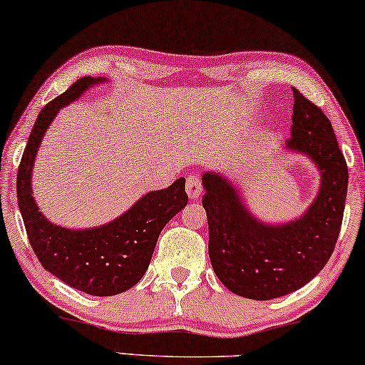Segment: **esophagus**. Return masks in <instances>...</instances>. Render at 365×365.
<instances>
[{
    "label": "esophagus",
    "instance_id": "1",
    "mask_svg": "<svg viewBox=\"0 0 365 365\" xmlns=\"http://www.w3.org/2000/svg\"><path fill=\"white\" fill-rule=\"evenodd\" d=\"M186 192L191 201H196L201 196L202 192V186H201V179L197 176H189L186 179Z\"/></svg>",
    "mask_w": 365,
    "mask_h": 365
}]
</instances>
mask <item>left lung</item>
I'll return each mask as SVG.
<instances>
[{
	"label": "left lung",
	"mask_w": 365,
	"mask_h": 365,
	"mask_svg": "<svg viewBox=\"0 0 365 365\" xmlns=\"http://www.w3.org/2000/svg\"><path fill=\"white\" fill-rule=\"evenodd\" d=\"M292 91L291 138L284 148L306 154L321 173L317 196L301 217L264 222L226 174H202L214 272L229 291L254 301L291 294L322 271L336 247L346 206L349 171L332 124L299 89Z\"/></svg>",
	"instance_id": "1"
}]
</instances>
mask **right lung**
I'll use <instances>...</instances> for the list:
<instances>
[{"label": "right lung", "instance_id": "right-lung-1", "mask_svg": "<svg viewBox=\"0 0 365 365\" xmlns=\"http://www.w3.org/2000/svg\"><path fill=\"white\" fill-rule=\"evenodd\" d=\"M106 78L84 76L53 99L38 114L18 168V206L29 244L41 266L78 291L91 296H116L141 281L151 262L163 227L186 207V179L151 191L138 199L126 212L108 224L89 229H68L53 224L39 211L33 197L31 174L44 133L59 109Z\"/></svg>", "mask_w": 365, "mask_h": 365}]
</instances>
